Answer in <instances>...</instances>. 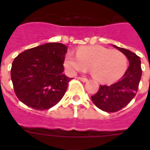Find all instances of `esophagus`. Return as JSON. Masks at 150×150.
Returning <instances> with one entry per match:
<instances>
[{
  "label": "esophagus",
  "mask_w": 150,
  "mask_h": 150,
  "mask_svg": "<svg viewBox=\"0 0 150 150\" xmlns=\"http://www.w3.org/2000/svg\"><path fill=\"white\" fill-rule=\"evenodd\" d=\"M78 79H79V80H81L82 82H84V83H86V82L88 81V79H87V78H85V77H78Z\"/></svg>",
  "instance_id": "1"
}]
</instances>
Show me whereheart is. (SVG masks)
<instances>
[{
	"label": "heart",
	"mask_w": 150,
	"mask_h": 150,
	"mask_svg": "<svg viewBox=\"0 0 150 150\" xmlns=\"http://www.w3.org/2000/svg\"><path fill=\"white\" fill-rule=\"evenodd\" d=\"M126 55L117 50L100 46H82L76 55L69 52L66 55L64 67L70 74L85 71L89 67L95 79L103 83L115 81L122 76L127 68Z\"/></svg>",
	"instance_id": "b5f03b06"
}]
</instances>
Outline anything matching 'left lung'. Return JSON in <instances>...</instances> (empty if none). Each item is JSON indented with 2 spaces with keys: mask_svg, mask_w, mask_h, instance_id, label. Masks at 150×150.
<instances>
[{
  "mask_svg": "<svg viewBox=\"0 0 150 150\" xmlns=\"http://www.w3.org/2000/svg\"><path fill=\"white\" fill-rule=\"evenodd\" d=\"M112 46L126 55L129 66L119 81L100 86L98 92L91 97L97 107L107 112H117L129 104L137 94L142 75L140 57L126 49Z\"/></svg>",
  "mask_w": 150,
  "mask_h": 150,
  "instance_id": "1",
  "label": "left lung"
}]
</instances>
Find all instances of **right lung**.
Masks as SVG:
<instances>
[{
	"instance_id": "1",
	"label": "right lung",
	"mask_w": 150,
	"mask_h": 150,
	"mask_svg": "<svg viewBox=\"0 0 150 150\" xmlns=\"http://www.w3.org/2000/svg\"><path fill=\"white\" fill-rule=\"evenodd\" d=\"M67 50L62 43H48L16 57L10 74L18 100L38 110L50 109L60 101L72 79L62 73Z\"/></svg>"
}]
</instances>
